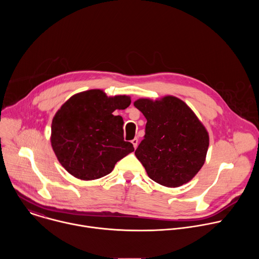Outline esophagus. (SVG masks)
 <instances>
[{"mask_svg":"<svg viewBox=\"0 0 259 259\" xmlns=\"http://www.w3.org/2000/svg\"><path fill=\"white\" fill-rule=\"evenodd\" d=\"M131 142H132L133 146H134V147H135V149H136V147H137V145H138V138H137V137H135L134 139H132V140H131Z\"/></svg>","mask_w":259,"mask_h":259,"instance_id":"34e87169","label":"esophagus"}]
</instances>
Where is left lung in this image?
I'll use <instances>...</instances> for the list:
<instances>
[{
	"instance_id": "8db88e82",
	"label": "left lung",
	"mask_w": 259,
	"mask_h": 259,
	"mask_svg": "<svg viewBox=\"0 0 259 259\" xmlns=\"http://www.w3.org/2000/svg\"><path fill=\"white\" fill-rule=\"evenodd\" d=\"M146 119L145 135L135 151L147 175L167 188L192 180L205 163L209 135L190 108L175 96L134 102Z\"/></svg>"
}]
</instances>
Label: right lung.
<instances>
[{"mask_svg": "<svg viewBox=\"0 0 259 259\" xmlns=\"http://www.w3.org/2000/svg\"><path fill=\"white\" fill-rule=\"evenodd\" d=\"M130 103L129 96L107 97L93 89L62 104L52 120L51 145L69 174L82 180L98 179L134 151L133 144L124 140L123 118L113 115Z\"/></svg>", "mask_w": 259, "mask_h": 259, "instance_id": "add662e5", "label": "right lung"}]
</instances>
